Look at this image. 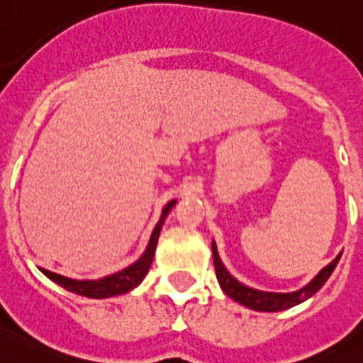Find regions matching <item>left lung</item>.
I'll list each match as a JSON object with an SVG mask.
<instances>
[{"label": "left lung", "mask_w": 363, "mask_h": 363, "mask_svg": "<svg viewBox=\"0 0 363 363\" xmlns=\"http://www.w3.org/2000/svg\"><path fill=\"white\" fill-rule=\"evenodd\" d=\"M211 250H213V265H215V272H217V280L218 284H220V289H223V291L232 298V301L239 302V304H242V306H247L250 308V310H256V311L289 310V308L308 301L310 296L315 295V293L325 286L326 280L330 278V274L334 272V269H336L337 262H340V257H341V254H337L334 262H330L326 267H323L321 271L317 272V277L313 278L310 284L301 287L298 291L274 293V291L254 289V287H248L245 286V284L239 282L238 278L232 277V274L228 272V269L224 267L223 259H220V256H218L215 241L211 242Z\"/></svg>", "instance_id": "left-lung-1"}]
</instances>
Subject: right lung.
Wrapping results in <instances>:
<instances>
[{
    "mask_svg": "<svg viewBox=\"0 0 363 363\" xmlns=\"http://www.w3.org/2000/svg\"><path fill=\"white\" fill-rule=\"evenodd\" d=\"M174 206L176 200H170V202L164 206L163 211H161L160 220H157L154 232L150 235L148 247H146V250L143 252V256H140L135 263H131L130 267L122 269V271L118 272H113L109 277L98 278V280H76V278L62 277V274L48 271V269H40V271L44 272L52 282L65 287L67 291L76 293V295L81 296H89V298H109V296L130 293L131 289H135V287L145 280L146 272H148L150 265L154 262L155 247H157V239H160L164 218H167V215L170 213V209L174 208Z\"/></svg>",
    "mask_w": 363,
    "mask_h": 363,
    "instance_id": "right-lung-1",
    "label": "right lung"
}]
</instances>
